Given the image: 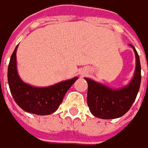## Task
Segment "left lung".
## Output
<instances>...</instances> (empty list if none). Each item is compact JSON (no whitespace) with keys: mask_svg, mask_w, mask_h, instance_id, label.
<instances>
[{"mask_svg":"<svg viewBox=\"0 0 148 148\" xmlns=\"http://www.w3.org/2000/svg\"><path fill=\"white\" fill-rule=\"evenodd\" d=\"M134 51L136 57V69L134 78L127 87L114 90L85 78L88 83L87 103L94 116L101 119H114L122 116L130 110L137 97L141 80L140 58L135 48Z\"/></svg>","mask_w":148,"mask_h":148,"instance_id":"8db88e82","label":"left lung"}]
</instances>
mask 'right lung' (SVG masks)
<instances>
[{
	"mask_svg": "<svg viewBox=\"0 0 148 148\" xmlns=\"http://www.w3.org/2000/svg\"><path fill=\"white\" fill-rule=\"evenodd\" d=\"M15 47L8 64V80L11 94L15 103L23 110L38 115L51 114L57 110L64 97L77 77L58 83L46 88H36L22 82L16 70Z\"/></svg>",
	"mask_w": 148,
	"mask_h": 148,
	"instance_id": "add662e5",
	"label": "right lung"
}]
</instances>
